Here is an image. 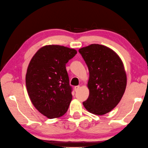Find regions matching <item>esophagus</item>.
I'll return each instance as SVG.
<instances>
[{"mask_svg": "<svg viewBox=\"0 0 148 148\" xmlns=\"http://www.w3.org/2000/svg\"><path fill=\"white\" fill-rule=\"evenodd\" d=\"M79 88H80V86H75L74 87L75 91V92H77V91H78V90H79Z\"/></svg>", "mask_w": 148, "mask_h": 148, "instance_id": "1", "label": "esophagus"}]
</instances>
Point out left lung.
<instances>
[{
  "label": "left lung",
  "mask_w": 148,
  "mask_h": 148,
  "mask_svg": "<svg viewBox=\"0 0 148 148\" xmlns=\"http://www.w3.org/2000/svg\"><path fill=\"white\" fill-rule=\"evenodd\" d=\"M79 52L89 70V96L84 107L94 115H105L117 106L125 93L127 79L123 61L104 45L92 44Z\"/></svg>",
  "instance_id": "obj_1"
}]
</instances>
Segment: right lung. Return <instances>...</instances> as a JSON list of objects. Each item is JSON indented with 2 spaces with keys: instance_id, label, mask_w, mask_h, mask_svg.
Masks as SVG:
<instances>
[{
  "instance_id": "obj_1",
  "label": "right lung",
  "mask_w": 148,
  "mask_h": 148,
  "mask_svg": "<svg viewBox=\"0 0 148 148\" xmlns=\"http://www.w3.org/2000/svg\"><path fill=\"white\" fill-rule=\"evenodd\" d=\"M77 53L73 48L46 45L35 53L25 76L31 103L48 119L62 117L72 100L71 87L65 64Z\"/></svg>"
}]
</instances>
